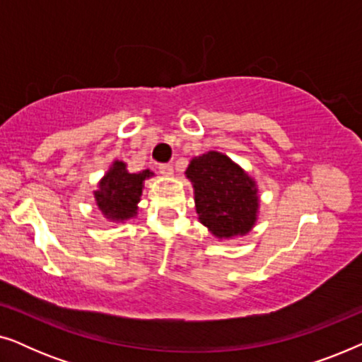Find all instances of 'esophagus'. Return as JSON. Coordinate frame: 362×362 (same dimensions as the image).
Here are the masks:
<instances>
[{"label":"esophagus","instance_id":"esophagus-1","mask_svg":"<svg viewBox=\"0 0 362 362\" xmlns=\"http://www.w3.org/2000/svg\"><path fill=\"white\" fill-rule=\"evenodd\" d=\"M160 173L163 176H166V177H170V176H173V166L171 165H160Z\"/></svg>","mask_w":362,"mask_h":362}]
</instances>
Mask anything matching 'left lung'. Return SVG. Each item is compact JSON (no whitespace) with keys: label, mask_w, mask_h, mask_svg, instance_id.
<instances>
[{"label":"left lung","mask_w":362,"mask_h":362,"mask_svg":"<svg viewBox=\"0 0 362 362\" xmlns=\"http://www.w3.org/2000/svg\"><path fill=\"white\" fill-rule=\"evenodd\" d=\"M194 189L197 219L216 239L247 235L259 219L257 181L244 168L219 151L194 156L186 170Z\"/></svg>","instance_id":"obj_1"}]
</instances>
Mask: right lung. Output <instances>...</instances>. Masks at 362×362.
Returning <instances> with one entry per match:
<instances>
[{
  "label": "right lung",
  "mask_w": 362,
  "mask_h": 362,
  "mask_svg": "<svg viewBox=\"0 0 362 362\" xmlns=\"http://www.w3.org/2000/svg\"><path fill=\"white\" fill-rule=\"evenodd\" d=\"M153 176L155 173L151 170L130 173L125 161H113L93 191L95 204L107 222L123 224L136 217L145 181Z\"/></svg>",
  "instance_id": "add662e5"
}]
</instances>
